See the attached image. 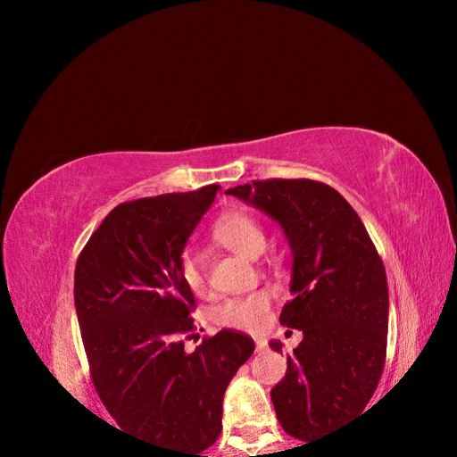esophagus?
<instances>
[{
  "label": "esophagus",
  "instance_id": "esophagus-1",
  "mask_svg": "<svg viewBox=\"0 0 457 457\" xmlns=\"http://www.w3.org/2000/svg\"><path fill=\"white\" fill-rule=\"evenodd\" d=\"M253 340H256V349H258V351H264V349H266V346H268V343H266V338H262V337H256V338H253Z\"/></svg>",
  "mask_w": 457,
  "mask_h": 457
}]
</instances>
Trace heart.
<instances>
[{"instance_id":"obj_1","label":"heart","mask_w":457,"mask_h":457,"mask_svg":"<svg viewBox=\"0 0 457 457\" xmlns=\"http://www.w3.org/2000/svg\"><path fill=\"white\" fill-rule=\"evenodd\" d=\"M213 237L218 239L221 245H226L228 250L237 253V256L250 260L264 252L266 245L264 231L258 226V221L242 212H229L226 215H221L220 221L215 223L213 228ZM179 272L183 282L187 284L193 292L204 290V272H201L199 262L193 258L191 253H185L181 258ZM268 306V294L252 292L242 298L223 300L221 304L213 308V320L221 324V327L258 330L264 327Z\"/></svg>"}]
</instances>
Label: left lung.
Listing matches in <instances>:
<instances>
[{
  "label": "left lung",
  "mask_w": 457,
  "mask_h": 457,
  "mask_svg": "<svg viewBox=\"0 0 457 457\" xmlns=\"http://www.w3.org/2000/svg\"><path fill=\"white\" fill-rule=\"evenodd\" d=\"M282 228L292 253L280 322L303 343L272 393L288 436L312 444L361 415L383 373L389 288L373 242L337 189L311 179H272L226 191ZM282 353L280 340H270Z\"/></svg>",
  "instance_id": "obj_1"
}]
</instances>
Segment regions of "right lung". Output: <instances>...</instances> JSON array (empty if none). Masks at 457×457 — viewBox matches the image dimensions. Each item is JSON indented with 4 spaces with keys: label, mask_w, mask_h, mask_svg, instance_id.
<instances>
[{
    "label": "right lung",
    "mask_w": 457,
    "mask_h": 457,
    "mask_svg": "<svg viewBox=\"0 0 457 457\" xmlns=\"http://www.w3.org/2000/svg\"><path fill=\"white\" fill-rule=\"evenodd\" d=\"M218 191L120 204L76 262L74 304L98 397L122 429L169 457H207L228 385L253 353V340L234 330L191 353L183 343L195 298L179 264Z\"/></svg>",
    "instance_id": "right-lung-1"
}]
</instances>
